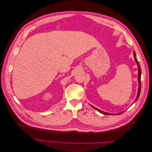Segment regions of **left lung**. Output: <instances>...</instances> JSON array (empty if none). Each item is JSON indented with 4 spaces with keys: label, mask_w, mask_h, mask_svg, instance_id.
I'll use <instances>...</instances> for the list:
<instances>
[{
    "label": "left lung",
    "mask_w": 152,
    "mask_h": 152,
    "mask_svg": "<svg viewBox=\"0 0 152 152\" xmlns=\"http://www.w3.org/2000/svg\"><path fill=\"white\" fill-rule=\"evenodd\" d=\"M133 55H134L135 61H136V64H137V68H138V78H137V80H138L139 87H138V89H137V97H136V99H135V101H137V99H138V98H139L140 94V91H141V68H140V63H139V62L137 61V60L136 53H133ZM90 105H91V104H90ZM91 107H92L93 108H94L95 110H98V111L99 112L102 113V114H104V115H109V114H110V113H107V112H104L102 111V110H99V109H98L97 108H96V107H93V106H92V105H91Z\"/></svg>",
    "instance_id": "left-lung-1"
}]
</instances>
